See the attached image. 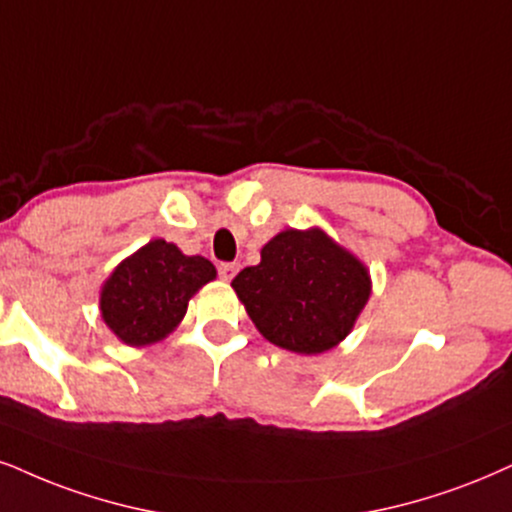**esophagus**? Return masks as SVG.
<instances>
[{"mask_svg": "<svg viewBox=\"0 0 512 512\" xmlns=\"http://www.w3.org/2000/svg\"><path fill=\"white\" fill-rule=\"evenodd\" d=\"M237 270H239L237 263H220V266H218V273H220V277H223L225 282H230L232 277L237 275Z\"/></svg>", "mask_w": 512, "mask_h": 512, "instance_id": "1", "label": "esophagus"}]
</instances>
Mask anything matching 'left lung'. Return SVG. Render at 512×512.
Wrapping results in <instances>:
<instances>
[{
  "label": "left lung",
  "mask_w": 512,
  "mask_h": 512,
  "mask_svg": "<svg viewBox=\"0 0 512 512\" xmlns=\"http://www.w3.org/2000/svg\"><path fill=\"white\" fill-rule=\"evenodd\" d=\"M256 330L280 349L318 356L349 337L372 292L370 270L320 227L277 232L261 263L232 280Z\"/></svg>",
  "instance_id": "8db88e82"
}]
</instances>
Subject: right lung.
Instances as JSON below:
<instances>
[{
	"label": "right lung",
	"instance_id": "obj_1",
	"mask_svg": "<svg viewBox=\"0 0 512 512\" xmlns=\"http://www.w3.org/2000/svg\"><path fill=\"white\" fill-rule=\"evenodd\" d=\"M204 256H187L166 239H151L123 258L99 292L106 327L132 349L166 339L185 318L189 299L216 280Z\"/></svg>",
	"mask_w": 512,
	"mask_h": 512
}]
</instances>
